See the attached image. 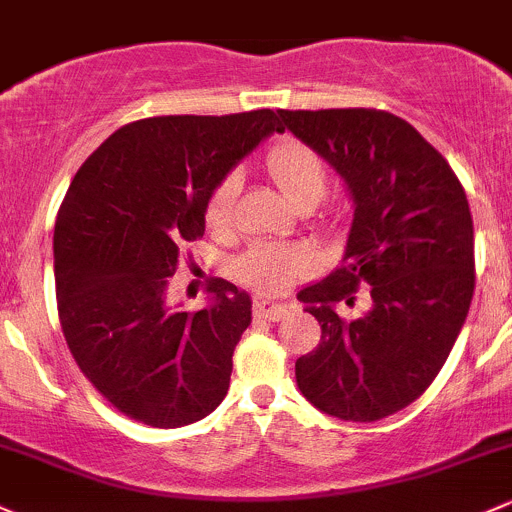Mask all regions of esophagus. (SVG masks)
<instances>
[{
	"instance_id": "1",
	"label": "esophagus",
	"mask_w": 512,
	"mask_h": 512,
	"mask_svg": "<svg viewBox=\"0 0 512 512\" xmlns=\"http://www.w3.org/2000/svg\"><path fill=\"white\" fill-rule=\"evenodd\" d=\"M288 313H291V303H278V300H266V298H258L254 303L256 318L271 320V323L286 318Z\"/></svg>"
}]
</instances>
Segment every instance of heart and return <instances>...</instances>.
<instances>
[{
	"label": "heart",
	"mask_w": 512,
	"mask_h": 512,
	"mask_svg": "<svg viewBox=\"0 0 512 512\" xmlns=\"http://www.w3.org/2000/svg\"><path fill=\"white\" fill-rule=\"evenodd\" d=\"M266 167L268 175L278 184V189L291 199L295 207L305 202L318 204L323 199L325 189H328V172H325L323 160L303 142H278L266 155ZM239 192V172H229V175L219 179L217 187L209 194L207 207H204V221H207L209 229L217 231V234L231 229ZM310 268H313V258L305 249L261 244L239 258L236 276L246 286L256 288L261 293H281L291 283L298 281L300 276H305Z\"/></svg>",
	"instance_id": "heart-1"
}]
</instances>
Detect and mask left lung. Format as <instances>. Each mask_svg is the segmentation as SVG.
Instances as JSON below:
<instances>
[{"label": "left lung", "instance_id": "left-lung-1", "mask_svg": "<svg viewBox=\"0 0 512 512\" xmlns=\"http://www.w3.org/2000/svg\"><path fill=\"white\" fill-rule=\"evenodd\" d=\"M283 130L347 184L355 214L342 266L298 293L320 323L295 382L320 412L377 421L426 392L466 323L473 298V219L449 162L384 110H278ZM370 285L371 310L342 321Z\"/></svg>", "mask_w": 512, "mask_h": 512}]
</instances>
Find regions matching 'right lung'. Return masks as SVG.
Returning a JSON list of instances; mask_svg holds the SVG:
<instances>
[{
  "label": "right lung",
  "mask_w": 512,
  "mask_h": 512,
  "mask_svg": "<svg viewBox=\"0 0 512 512\" xmlns=\"http://www.w3.org/2000/svg\"><path fill=\"white\" fill-rule=\"evenodd\" d=\"M273 133H283L273 110L135 120L68 187L54 229L63 337L88 382L140 424H194L229 392L249 293L214 278L207 308L184 313L167 300V278L204 234L219 179Z\"/></svg>",
  "instance_id": "1"
}]
</instances>
